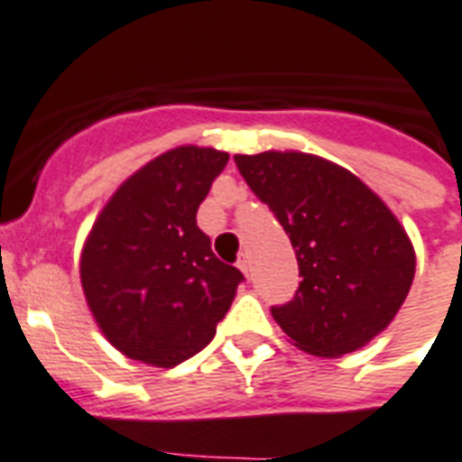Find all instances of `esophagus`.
Masks as SVG:
<instances>
[{"label":"esophagus","instance_id":"34e87169","mask_svg":"<svg viewBox=\"0 0 462 462\" xmlns=\"http://www.w3.org/2000/svg\"><path fill=\"white\" fill-rule=\"evenodd\" d=\"M237 268L242 270L244 275H249V273H251V263H249V256H246V254H242V256H239Z\"/></svg>","mask_w":462,"mask_h":462}]
</instances>
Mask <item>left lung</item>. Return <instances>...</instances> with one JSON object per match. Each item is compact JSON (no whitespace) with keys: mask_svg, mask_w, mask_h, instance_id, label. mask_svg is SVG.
I'll return each mask as SVG.
<instances>
[{"mask_svg":"<svg viewBox=\"0 0 462 462\" xmlns=\"http://www.w3.org/2000/svg\"><path fill=\"white\" fill-rule=\"evenodd\" d=\"M242 178L290 235L299 261L294 299L273 318L313 356L365 346L406 301L415 251L387 204L346 168L313 153L235 156Z\"/></svg>","mask_w":462,"mask_h":462,"instance_id":"left-lung-1","label":"left lung"}]
</instances>
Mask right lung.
<instances>
[{"mask_svg": "<svg viewBox=\"0 0 462 462\" xmlns=\"http://www.w3.org/2000/svg\"><path fill=\"white\" fill-rule=\"evenodd\" d=\"M230 153L175 146L130 175L89 230L80 282L97 325L121 354L172 367L216 337L244 275L197 227L199 204Z\"/></svg>", "mask_w": 462, "mask_h": 462, "instance_id": "add662e5", "label": "right lung"}]
</instances>
